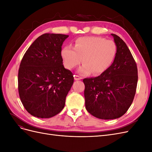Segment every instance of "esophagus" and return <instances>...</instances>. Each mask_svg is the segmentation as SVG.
Returning <instances> with one entry per match:
<instances>
[{
  "instance_id": "1",
  "label": "esophagus",
  "mask_w": 152,
  "mask_h": 152,
  "mask_svg": "<svg viewBox=\"0 0 152 152\" xmlns=\"http://www.w3.org/2000/svg\"><path fill=\"white\" fill-rule=\"evenodd\" d=\"M74 79L75 80H79L82 79V77H79V75H74Z\"/></svg>"
}]
</instances>
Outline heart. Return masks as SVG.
Instances as JSON below:
<instances>
[{
  "instance_id": "heart-1",
  "label": "heart",
  "mask_w": 152,
  "mask_h": 152,
  "mask_svg": "<svg viewBox=\"0 0 152 152\" xmlns=\"http://www.w3.org/2000/svg\"><path fill=\"white\" fill-rule=\"evenodd\" d=\"M117 53L113 41L101 37H82L75 40V47L66 45L61 50V57L65 66L69 70L84 63L78 70L81 75L92 73L95 75L105 72L112 65Z\"/></svg>"
}]
</instances>
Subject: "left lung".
I'll list each match as a JSON object with an SVG mask.
<instances>
[{
    "mask_svg": "<svg viewBox=\"0 0 152 152\" xmlns=\"http://www.w3.org/2000/svg\"><path fill=\"white\" fill-rule=\"evenodd\" d=\"M111 35L117 46L113 63L99 76L83 80L87 111L104 120L115 119L126 113L134 99L138 79L130 50L118 35Z\"/></svg>",
    "mask_w": 152,
    "mask_h": 152,
    "instance_id": "1",
    "label": "left lung"
}]
</instances>
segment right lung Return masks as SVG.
<instances>
[{
	"label": "right lung",
	"instance_id": "obj_1",
	"mask_svg": "<svg viewBox=\"0 0 152 152\" xmlns=\"http://www.w3.org/2000/svg\"><path fill=\"white\" fill-rule=\"evenodd\" d=\"M68 35L44 34L27 49L18 71L21 102L31 115L50 118L60 112L73 83V73L65 68L61 46Z\"/></svg>",
	"mask_w": 152,
	"mask_h": 152
}]
</instances>
